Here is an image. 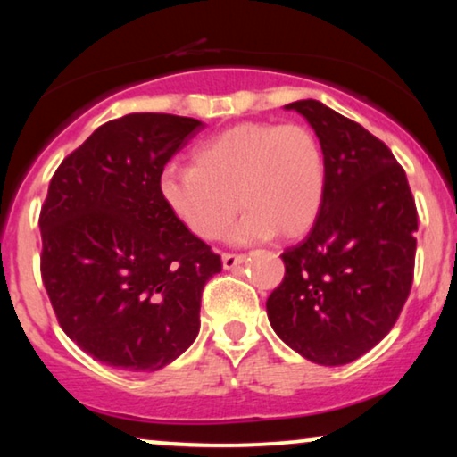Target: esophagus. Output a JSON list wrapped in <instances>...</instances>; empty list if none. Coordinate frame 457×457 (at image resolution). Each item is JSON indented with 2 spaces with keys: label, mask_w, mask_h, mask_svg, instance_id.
Returning <instances> with one entry per match:
<instances>
[{
  "label": "esophagus",
  "mask_w": 457,
  "mask_h": 457,
  "mask_svg": "<svg viewBox=\"0 0 457 457\" xmlns=\"http://www.w3.org/2000/svg\"><path fill=\"white\" fill-rule=\"evenodd\" d=\"M243 262H245V255H241V253H222L224 270H233V268L243 264Z\"/></svg>",
  "instance_id": "obj_1"
}]
</instances>
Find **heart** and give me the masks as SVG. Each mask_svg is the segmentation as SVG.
<instances>
[{
  "label": "heart",
  "instance_id": "heart-1",
  "mask_svg": "<svg viewBox=\"0 0 457 457\" xmlns=\"http://www.w3.org/2000/svg\"><path fill=\"white\" fill-rule=\"evenodd\" d=\"M327 189L318 137L299 122H241L193 149V166L170 164L160 191L174 216L204 241L222 237L239 204L247 210L230 241L295 237L312 227Z\"/></svg>",
  "mask_w": 457,
  "mask_h": 457
}]
</instances>
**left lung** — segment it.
Wrapping results in <instances>:
<instances>
[{
    "instance_id": "8db88e82",
    "label": "left lung",
    "mask_w": 457,
    "mask_h": 457,
    "mask_svg": "<svg viewBox=\"0 0 457 457\" xmlns=\"http://www.w3.org/2000/svg\"><path fill=\"white\" fill-rule=\"evenodd\" d=\"M320 141L327 189L303 241L287 247L285 278L266 302L274 333L305 360L343 366L397 322L414 280L418 212L391 149L316 99L287 104Z\"/></svg>"
}]
</instances>
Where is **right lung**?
I'll return each mask as SVG.
<instances>
[{"instance_id":"obj_1","label":"right lung","mask_w":457,"mask_h":457,"mask_svg":"<svg viewBox=\"0 0 457 457\" xmlns=\"http://www.w3.org/2000/svg\"><path fill=\"white\" fill-rule=\"evenodd\" d=\"M204 124L127 114L93 130L41 205V278L60 327L97 361L160 370L199 333L202 291L222 270L160 191L164 166Z\"/></svg>"}]
</instances>
